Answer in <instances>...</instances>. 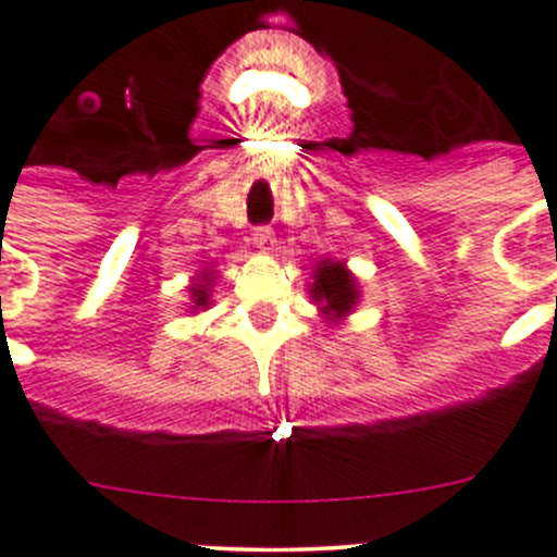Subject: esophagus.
<instances>
[{"mask_svg": "<svg viewBox=\"0 0 557 557\" xmlns=\"http://www.w3.org/2000/svg\"><path fill=\"white\" fill-rule=\"evenodd\" d=\"M252 245L258 247V250H274V245H277V236H274V231L269 228V225H258L256 231H252Z\"/></svg>", "mask_w": 557, "mask_h": 557, "instance_id": "esophagus-1", "label": "esophagus"}]
</instances>
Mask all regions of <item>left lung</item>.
Returning <instances> with one entry per match:
<instances>
[{"instance_id":"8db88e82","label":"left lung","mask_w":557,"mask_h":557,"mask_svg":"<svg viewBox=\"0 0 557 557\" xmlns=\"http://www.w3.org/2000/svg\"><path fill=\"white\" fill-rule=\"evenodd\" d=\"M310 296L318 301L321 315L337 323L348 315L359 301V285L343 261H321L312 272Z\"/></svg>"}]
</instances>
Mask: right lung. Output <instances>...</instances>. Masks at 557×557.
Masks as SVG:
<instances>
[{
	"label": "right lung",
	"instance_id": "1",
	"mask_svg": "<svg viewBox=\"0 0 557 557\" xmlns=\"http://www.w3.org/2000/svg\"><path fill=\"white\" fill-rule=\"evenodd\" d=\"M209 285H212V272H201L198 283L193 285V310H207L209 307Z\"/></svg>",
	"mask_w": 557,
	"mask_h": 557
}]
</instances>
